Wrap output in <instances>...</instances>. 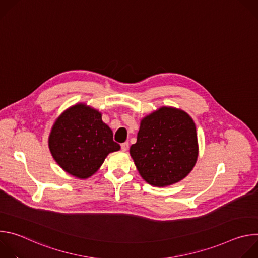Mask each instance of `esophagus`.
<instances>
[{
	"label": "esophagus",
	"mask_w": 258,
	"mask_h": 258,
	"mask_svg": "<svg viewBox=\"0 0 258 258\" xmlns=\"http://www.w3.org/2000/svg\"><path fill=\"white\" fill-rule=\"evenodd\" d=\"M128 149V143L127 142H124L121 144V150L122 151H126Z\"/></svg>",
	"instance_id": "obj_1"
}]
</instances>
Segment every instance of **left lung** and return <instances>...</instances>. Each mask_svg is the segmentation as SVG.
Returning <instances> with one entry per match:
<instances>
[{
	"label": "left lung",
	"instance_id": "8db88e82",
	"mask_svg": "<svg viewBox=\"0 0 258 258\" xmlns=\"http://www.w3.org/2000/svg\"><path fill=\"white\" fill-rule=\"evenodd\" d=\"M130 154L140 175L154 187H167L194 168L199 146L196 125L181 109L162 106L141 119Z\"/></svg>",
	"mask_w": 258,
	"mask_h": 258
}]
</instances>
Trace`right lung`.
<instances>
[{
  "mask_svg": "<svg viewBox=\"0 0 258 258\" xmlns=\"http://www.w3.org/2000/svg\"><path fill=\"white\" fill-rule=\"evenodd\" d=\"M48 144L58 165L80 179L92 176L109 153L120 150L102 113L86 103L70 106L55 119Z\"/></svg>",
  "mask_w": 258,
  "mask_h": 258,
  "instance_id": "1",
  "label": "right lung"
}]
</instances>
